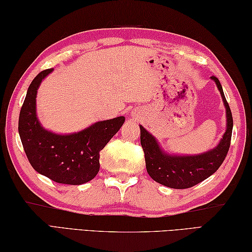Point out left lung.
I'll return each instance as SVG.
<instances>
[{"label": "left lung", "instance_id": "obj_1", "mask_svg": "<svg viewBox=\"0 0 252 252\" xmlns=\"http://www.w3.org/2000/svg\"><path fill=\"white\" fill-rule=\"evenodd\" d=\"M211 79L217 83L227 109V131L224 132L218 147L213 150L200 156L177 157L165 155L161 151L156 139L142 126H140V141L144 152L147 171L149 176L158 183L173 189L191 188L215 173L227 157L231 142L232 114L218 78L211 76Z\"/></svg>", "mask_w": 252, "mask_h": 252}]
</instances>
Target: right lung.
<instances>
[{
    "mask_svg": "<svg viewBox=\"0 0 252 252\" xmlns=\"http://www.w3.org/2000/svg\"><path fill=\"white\" fill-rule=\"evenodd\" d=\"M53 69L40 72L30 84L21 108L19 133L33 169L64 185H83L100 170V151L120 130L125 117L100 121L79 133L60 135L44 130L36 118L37 88Z\"/></svg>",
    "mask_w": 252,
    "mask_h": 252,
    "instance_id": "add662e5",
    "label": "right lung"
}]
</instances>
